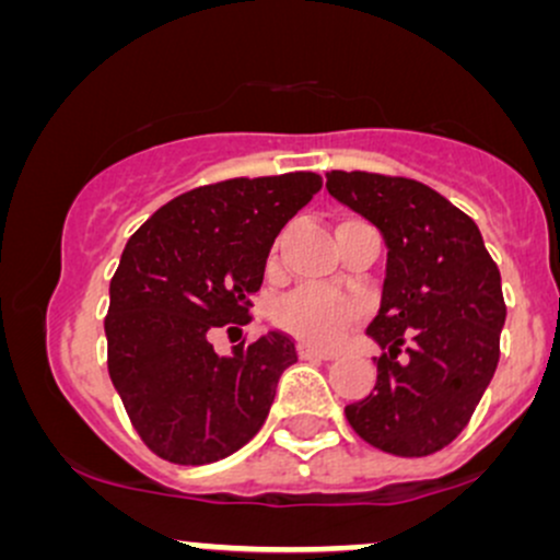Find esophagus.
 Wrapping results in <instances>:
<instances>
[{
	"label": "esophagus",
	"mask_w": 560,
	"mask_h": 560,
	"mask_svg": "<svg viewBox=\"0 0 560 560\" xmlns=\"http://www.w3.org/2000/svg\"><path fill=\"white\" fill-rule=\"evenodd\" d=\"M298 352H300L302 361H334V358H337V352L316 350V347H311V345H300Z\"/></svg>",
	"instance_id": "1"
}]
</instances>
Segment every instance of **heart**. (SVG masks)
<instances>
[{"label":"heart","mask_w":560,"mask_h":560,"mask_svg":"<svg viewBox=\"0 0 560 560\" xmlns=\"http://www.w3.org/2000/svg\"><path fill=\"white\" fill-rule=\"evenodd\" d=\"M276 260H279V247H273L271 266H276ZM276 318H279L281 329L300 337L302 342L337 347L345 342L352 326L363 318V307L361 302L342 298V294L324 292V289H300L292 298L281 302Z\"/></svg>","instance_id":"1"}]
</instances>
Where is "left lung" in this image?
<instances>
[{"mask_svg":"<svg viewBox=\"0 0 560 560\" xmlns=\"http://www.w3.org/2000/svg\"><path fill=\"white\" fill-rule=\"evenodd\" d=\"M326 189L387 240L376 387L347 405L361 440L400 458L447 447L471 421L500 361L505 300L477 223L405 176L329 171Z\"/></svg>","mask_w":560,"mask_h":560,"instance_id":"1","label":"left lung"}]
</instances>
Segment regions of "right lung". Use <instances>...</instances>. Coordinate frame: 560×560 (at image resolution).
<instances>
[{
    "label": "right lung",
    "mask_w": 560,
    "mask_h": 560,
    "mask_svg": "<svg viewBox=\"0 0 560 560\" xmlns=\"http://www.w3.org/2000/svg\"><path fill=\"white\" fill-rule=\"evenodd\" d=\"M313 171L226 178L184 191L131 236L110 281L107 371L152 453L205 466L247 445L268 419L279 376L298 363L281 331L229 358L215 331L253 320L273 240L320 189Z\"/></svg>",
    "instance_id": "obj_1"
}]
</instances>
